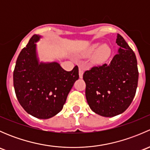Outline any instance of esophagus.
<instances>
[{
	"label": "esophagus",
	"instance_id": "34e87169",
	"mask_svg": "<svg viewBox=\"0 0 150 150\" xmlns=\"http://www.w3.org/2000/svg\"><path fill=\"white\" fill-rule=\"evenodd\" d=\"M83 72H84L83 68L80 67L79 68V76H80V78H83Z\"/></svg>",
	"mask_w": 150,
	"mask_h": 150
}]
</instances>
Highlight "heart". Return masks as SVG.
Listing matches in <instances>:
<instances>
[{
	"mask_svg": "<svg viewBox=\"0 0 150 150\" xmlns=\"http://www.w3.org/2000/svg\"><path fill=\"white\" fill-rule=\"evenodd\" d=\"M93 53L94 54H93V59L95 62H101L108 59L111 53V49L107 44H102L100 46H99V44H93L88 48L86 54L89 56L93 54Z\"/></svg>",
	"mask_w": 150,
	"mask_h": 150,
	"instance_id": "obj_1",
	"label": "heart"
}]
</instances>
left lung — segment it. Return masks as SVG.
I'll return each instance as SVG.
<instances>
[{
	"instance_id": "obj_1",
	"label": "left lung",
	"mask_w": 150,
	"mask_h": 150,
	"mask_svg": "<svg viewBox=\"0 0 150 150\" xmlns=\"http://www.w3.org/2000/svg\"><path fill=\"white\" fill-rule=\"evenodd\" d=\"M116 43L118 53L109 64L94 66L83 74L86 97L92 111L104 117L125 112L132 102L139 71L135 54L120 34Z\"/></svg>"
}]
</instances>
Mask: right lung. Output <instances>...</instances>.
<instances>
[{
    "label": "right lung",
    "mask_w": 150,
    "mask_h": 150,
    "mask_svg": "<svg viewBox=\"0 0 150 150\" xmlns=\"http://www.w3.org/2000/svg\"><path fill=\"white\" fill-rule=\"evenodd\" d=\"M35 35L21 51L13 70V87L16 98L24 110L39 119L58 114L67 97L79 78L78 67L67 72L57 62L39 63Z\"/></svg>",
    "instance_id": "right-lung-1"
}]
</instances>
